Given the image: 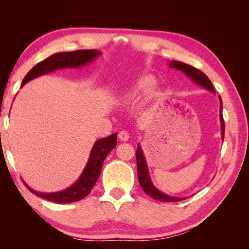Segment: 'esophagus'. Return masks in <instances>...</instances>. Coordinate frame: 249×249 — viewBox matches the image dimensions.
<instances>
[{
	"instance_id": "34e87169",
	"label": "esophagus",
	"mask_w": 249,
	"mask_h": 249,
	"mask_svg": "<svg viewBox=\"0 0 249 249\" xmlns=\"http://www.w3.org/2000/svg\"><path fill=\"white\" fill-rule=\"evenodd\" d=\"M118 138L120 141H127V139L130 138V135L126 131H120L118 133Z\"/></svg>"
}]
</instances>
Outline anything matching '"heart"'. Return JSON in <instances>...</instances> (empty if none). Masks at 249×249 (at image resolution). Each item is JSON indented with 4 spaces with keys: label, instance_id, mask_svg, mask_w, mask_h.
I'll return each instance as SVG.
<instances>
[{
    "label": "heart",
    "instance_id": "obj_1",
    "mask_svg": "<svg viewBox=\"0 0 249 249\" xmlns=\"http://www.w3.org/2000/svg\"><path fill=\"white\" fill-rule=\"evenodd\" d=\"M155 78L152 76H144L141 77L135 85V93H138L141 91H147V90L152 89L155 85Z\"/></svg>",
    "mask_w": 249,
    "mask_h": 249
}]
</instances>
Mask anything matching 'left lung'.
<instances>
[{
	"label": "left lung",
	"mask_w": 249,
	"mask_h": 249,
	"mask_svg": "<svg viewBox=\"0 0 249 249\" xmlns=\"http://www.w3.org/2000/svg\"><path fill=\"white\" fill-rule=\"evenodd\" d=\"M173 69H178L179 71H184L188 77H190L192 80H194L196 83H198L199 85H201L202 87H205L211 91L215 92L214 87L211 83L210 79L203 73L200 70L195 69V67L186 64L183 62L179 61H172L169 64ZM220 99V105H221V111H220V120H221V129H222V138H224V119L222 116V101L221 97ZM136 160H137V170H138V179H139V184L142 187L143 191H144L146 194H148L149 196H152L154 199L156 200H161V201H166V202H172V201H179L185 199V197H175V196H168L166 194H163L162 192H160L157 188L153 185L152 180L149 178L148 176V170H147V166L145 163V159L143 157L142 150L140 145L137 146V150H136Z\"/></svg>",
	"instance_id": "1"
}]
</instances>
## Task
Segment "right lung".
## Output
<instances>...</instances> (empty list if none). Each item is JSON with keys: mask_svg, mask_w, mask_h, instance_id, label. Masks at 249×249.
Wrapping results in <instances>:
<instances>
[{"mask_svg": "<svg viewBox=\"0 0 249 249\" xmlns=\"http://www.w3.org/2000/svg\"><path fill=\"white\" fill-rule=\"evenodd\" d=\"M99 55L100 52L96 50H78L74 52L57 53V54L52 55L47 59L42 60L39 63H37L26 74V77L21 82V86H24L28 81L38 77L40 74L48 73L57 69H62V67H78L84 65L85 63L90 62L92 59ZM116 133L112 134L111 136L107 138L96 141L91 150V154H90L86 167L84 171H83L80 178L78 179V182L64 191L57 193H40L34 191L28 185H26L25 183L24 184L32 193L47 200H51L57 203L79 201L86 197L91 192V189L101 175L104 160L106 159V157L111 150L116 146Z\"/></svg>", "mask_w": 249, "mask_h": 249, "instance_id": "1", "label": "right lung"}]
</instances>
